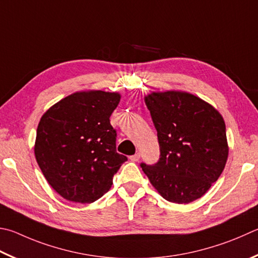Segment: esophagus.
Wrapping results in <instances>:
<instances>
[{
	"label": "esophagus",
	"instance_id": "34e87169",
	"mask_svg": "<svg viewBox=\"0 0 258 258\" xmlns=\"http://www.w3.org/2000/svg\"><path fill=\"white\" fill-rule=\"evenodd\" d=\"M130 159H131V161H134V162L139 161V160H140V153H135V154H133V156H131V157H130Z\"/></svg>",
	"mask_w": 258,
	"mask_h": 258
}]
</instances>
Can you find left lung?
<instances>
[{"label": "left lung", "instance_id": "obj_1", "mask_svg": "<svg viewBox=\"0 0 258 258\" xmlns=\"http://www.w3.org/2000/svg\"><path fill=\"white\" fill-rule=\"evenodd\" d=\"M144 101L160 147L157 163H141L144 174L169 202L184 204L202 198L222 174L228 159L221 114L182 91L152 92Z\"/></svg>", "mask_w": 258, "mask_h": 258}]
</instances>
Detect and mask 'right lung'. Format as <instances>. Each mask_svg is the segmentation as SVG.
I'll list each match as a JSON object with an SVG mask.
<instances>
[{
	"label": "right lung",
	"mask_w": 258,
	"mask_h": 258,
	"mask_svg": "<svg viewBox=\"0 0 258 258\" xmlns=\"http://www.w3.org/2000/svg\"><path fill=\"white\" fill-rule=\"evenodd\" d=\"M119 100L117 92H76L41 116L35 157L46 180L65 200L95 202L127 160L116 152L117 134L109 120Z\"/></svg>",
	"instance_id": "1"
}]
</instances>
